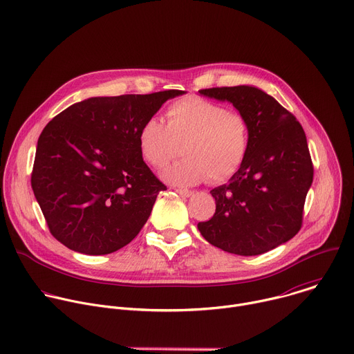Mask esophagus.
<instances>
[{
  "mask_svg": "<svg viewBox=\"0 0 354 354\" xmlns=\"http://www.w3.org/2000/svg\"><path fill=\"white\" fill-rule=\"evenodd\" d=\"M175 190H176V193H179L180 196H185V197H190V196L194 194L193 190H187V189H182V187H178Z\"/></svg>",
  "mask_w": 354,
  "mask_h": 354,
  "instance_id": "obj_1",
  "label": "esophagus"
}]
</instances>
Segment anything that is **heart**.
<instances>
[{
    "mask_svg": "<svg viewBox=\"0 0 354 354\" xmlns=\"http://www.w3.org/2000/svg\"><path fill=\"white\" fill-rule=\"evenodd\" d=\"M137 141L142 160L154 168H164L180 153L185 156L164 171L168 182L220 183L246 160L250 124L241 112L227 111L206 97L186 96L168 106L167 124L158 118L144 120Z\"/></svg>",
    "mask_w": 354,
    "mask_h": 354,
    "instance_id": "obj_1",
    "label": "heart"
}]
</instances>
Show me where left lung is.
Segmentation results:
<instances>
[{"label": "left lung", "mask_w": 354, "mask_h": 354, "mask_svg": "<svg viewBox=\"0 0 354 354\" xmlns=\"http://www.w3.org/2000/svg\"><path fill=\"white\" fill-rule=\"evenodd\" d=\"M228 100L250 124V145L228 183L214 187L216 213L197 228L212 245L241 257L261 255L301 228L314 167L307 137L295 116L259 88L200 89Z\"/></svg>", "instance_id": "left-lung-1"}]
</instances>
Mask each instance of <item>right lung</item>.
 <instances>
[{"label":"right lung","instance_id":"add662e5","mask_svg":"<svg viewBox=\"0 0 354 354\" xmlns=\"http://www.w3.org/2000/svg\"><path fill=\"white\" fill-rule=\"evenodd\" d=\"M183 93L89 97L47 123L30 183L59 242L80 254L108 255L136 238L167 190L140 154L138 129Z\"/></svg>","mask_w":354,"mask_h":354}]
</instances>
